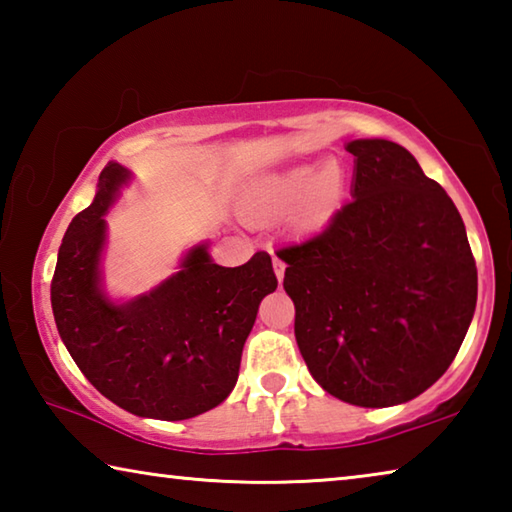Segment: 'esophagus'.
Returning a JSON list of instances; mask_svg holds the SVG:
<instances>
[{"mask_svg": "<svg viewBox=\"0 0 512 512\" xmlns=\"http://www.w3.org/2000/svg\"><path fill=\"white\" fill-rule=\"evenodd\" d=\"M284 268H287V264H284L280 257H275V255H273V271H275L277 282H282V280H284Z\"/></svg>", "mask_w": 512, "mask_h": 512, "instance_id": "1", "label": "esophagus"}]
</instances>
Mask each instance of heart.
Wrapping results in <instances>:
<instances>
[{
  "label": "heart",
  "instance_id": "obj_1",
  "mask_svg": "<svg viewBox=\"0 0 512 512\" xmlns=\"http://www.w3.org/2000/svg\"><path fill=\"white\" fill-rule=\"evenodd\" d=\"M348 192V173L336 158L314 167L311 162H293L268 171L246 187L241 210L253 223H264L296 210L300 228H318L334 216Z\"/></svg>",
  "mask_w": 512,
  "mask_h": 512
}]
</instances>
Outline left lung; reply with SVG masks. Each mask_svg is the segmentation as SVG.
I'll use <instances>...</instances> for the list:
<instances>
[{"label": "left lung", "mask_w": 512, "mask_h": 512, "mask_svg": "<svg viewBox=\"0 0 512 512\" xmlns=\"http://www.w3.org/2000/svg\"><path fill=\"white\" fill-rule=\"evenodd\" d=\"M350 196L323 232L277 250L296 341L323 391L366 409L445 375L472 323L476 264L436 180L391 140H352Z\"/></svg>", "instance_id": "obj_1"}]
</instances>
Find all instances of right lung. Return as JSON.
<instances>
[{"label": "right lung", "instance_id": "add662e5", "mask_svg": "<svg viewBox=\"0 0 512 512\" xmlns=\"http://www.w3.org/2000/svg\"><path fill=\"white\" fill-rule=\"evenodd\" d=\"M131 180L119 162L101 171L92 205L58 248L51 309L67 352L103 397L140 418H196L237 384L259 302L277 289L271 255L225 268L201 241L158 287L112 298L103 282L106 214Z\"/></svg>", "mask_w": 512, "mask_h": 512}]
</instances>
